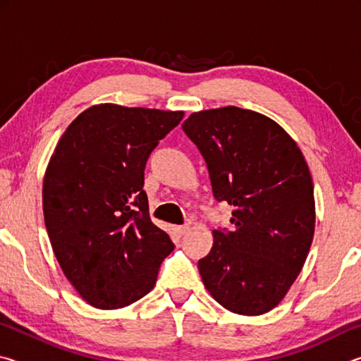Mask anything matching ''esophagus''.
Wrapping results in <instances>:
<instances>
[{
    "instance_id": "esophagus-1",
    "label": "esophagus",
    "mask_w": 361,
    "mask_h": 361,
    "mask_svg": "<svg viewBox=\"0 0 361 361\" xmlns=\"http://www.w3.org/2000/svg\"><path fill=\"white\" fill-rule=\"evenodd\" d=\"M173 231H175L176 235H185L186 232L189 231V226H188V224H185V226H176V228H175Z\"/></svg>"
}]
</instances>
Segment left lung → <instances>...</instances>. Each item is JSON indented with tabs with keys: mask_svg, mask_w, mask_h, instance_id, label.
<instances>
[{
	"mask_svg": "<svg viewBox=\"0 0 361 361\" xmlns=\"http://www.w3.org/2000/svg\"><path fill=\"white\" fill-rule=\"evenodd\" d=\"M183 130L202 152L215 199L234 207L232 229L213 231L197 264L205 288L231 312L266 314L295 283L314 239L307 162L283 127L252 109L192 113Z\"/></svg>",
	"mask_w": 361,
	"mask_h": 361,
	"instance_id": "obj_1",
	"label": "left lung"
}]
</instances>
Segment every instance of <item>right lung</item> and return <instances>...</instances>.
Instances as JSON below:
<instances>
[{
  "mask_svg": "<svg viewBox=\"0 0 361 361\" xmlns=\"http://www.w3.org/2000/svg\"><path fill=\"white\" fill-rule=\"evenodd\" d=\"M185 113L100 103L66 127L47 164L42 212L54 255L87 304L121 309L154 288L175 248L151 221L145 167Z\"/></svg>",
  "mask_w": 361,
  "mask_h": 361,
  "instance_id": "obj_1",
  "label": "right lung"
}]
</instances>
